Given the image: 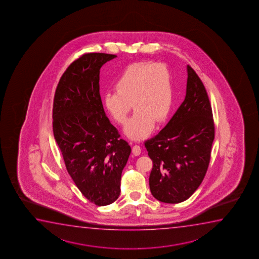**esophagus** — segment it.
<instances>
[{"label":"esophagus","mask_w":259,"mask_h":259,"mask_svg":"<svg viewBox=\"0 0 259 259\" xmlns=\"http://www.w3.org/2000/svg\"><path fill=\"white\" fill-rule=\"evenodd\" d=\"M133 153L135 154V156H139L141 152H142V148H141V146L137 145V144H135L134 147H133Z\"/></svg>","instance_id":"obj_1"}]
</instances>
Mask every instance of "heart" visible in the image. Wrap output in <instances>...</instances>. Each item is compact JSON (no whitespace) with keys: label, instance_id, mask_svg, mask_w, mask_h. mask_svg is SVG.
Segmentation results:
<instances>
[{"label":"heart","instance_id":"1","mask_svg":"<svg viewBox=\"0 0 259 259\" xmlns=\"http://www.w3.org/2000/svg\"><path fill=\"white\" fill-rule=\"evenodd\" d=\"M115 87L116 91L103 96V104L114 120L121 124L126 121L134 105L135 114L124 126V133L130 138H146L155 122H163L170 113L174 91L171 74L165 64H131Z\"/></svg>","mask_w":259,"mask_h":259}]
</instances>
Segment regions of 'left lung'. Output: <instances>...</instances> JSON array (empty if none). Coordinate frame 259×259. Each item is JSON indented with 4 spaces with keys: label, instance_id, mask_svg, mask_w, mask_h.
<instances>
[{
    "label": "left lung",
    "instance_id": "8db88e82",
    "mask_svg": "<svg viewBox=\"0 0 259 259\" xmlns=\"http://www.w3.org/2000/svg\"><path fill=\"white\" fill-rule=\"evenodd\" d=\"M187 70L183 103L164 128L145 142L153 162L150 191L166 203L184 202L199 188L209 166L215 136L205 88L191 66Z\"/></svg>",
    "mask_w": 259,
    "mask_h": 259
}]
</instances>
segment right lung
<instances>
[{
    "label": "right lung",
    "mask_w": 259,
    "mask_h": 259,
    "mask_svg": "<svg viewBox=\"0 0 259 259\" xmlns=\"http://www.w3.org/2000/svg\"><path fill=\"white\" fill-rule=\"evenodd\" d=\"M115 57L84 54L62 75L54 97V137L68 174L82 195L98 206L118 198L131 153L106 117L100 96V69Z\"/></svg>",
    "instance_id": "1"
}]
</instances>
